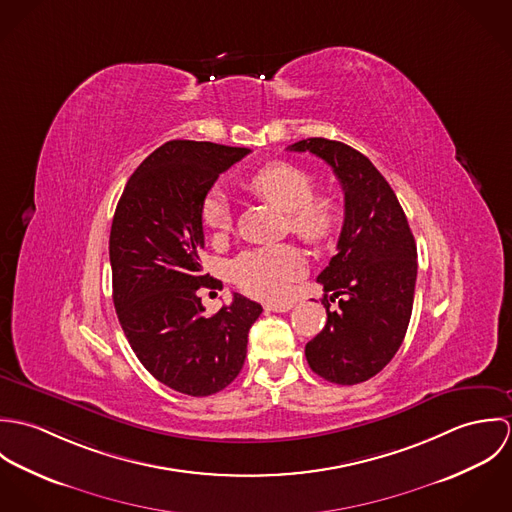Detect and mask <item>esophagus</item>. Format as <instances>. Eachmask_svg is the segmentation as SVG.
Instances as JSON below:
<instances>
[{
    "mask_svg": "<svg viewBox=\"0 0 512 512\" xmlns=\"http://www.w3.org/2000/svg\"><path fill=\"white\" fill-rule=\"evenodd\" d=\"M293 307V301H276V303H266L268 311H276V313H286Z\"/></svg>",
    "mask_w": 512,
    "mask_h": 512,
    "instance_id": "1",
    "label": "esophagus"
}]
</instances>
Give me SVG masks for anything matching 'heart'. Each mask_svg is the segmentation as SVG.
<instances>
[{"instance_id":"1","label":"heart","mask_w":512,"mask_h":512,"mask_svg":"<svg viewBox=\"0 0 512 512\" xmlns=\"http://www.w3.org/2000/svg\"><path fill=\"white\" fill-rule=\"evenodd\" d=\"M244 185L254 195L286 211L290 230L309 244L325 242L339 224L335 201L327 195H313V177L297 165L286 161L266 163L254 171ZM201 222L215 236L230 230V203L219 187L205 193L201 201ZM303 270L305 260L295 246L276 244L242 252L230 264V278L248 295L258 299H280Z\"/></svg>"}]
</instances>
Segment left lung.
Returning <instances> with one entry per match:
<instances>
[{"label":"left lung","mask_w":512,"mask_h":512,"mask_svg":"<svg viewBox=\"0 0 512 512\" xmlns=\"http://www.w3.org/2000/svg\"><path fill=\"white\" fill-rule=\"evenodd\" d=\"M288 149L321 157L345 193L337 254L317 276L327 323L305 345V357L321 378L359 384L388 365L404 341L418 276L414 234L392 187L361 151L325 138ZM335 298L340 309L329 312Z\"/></svg>","instance_id":"left-lung-1"}]
</instances>
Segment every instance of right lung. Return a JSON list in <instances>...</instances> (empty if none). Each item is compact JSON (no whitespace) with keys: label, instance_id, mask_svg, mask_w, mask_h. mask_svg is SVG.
<instances>
[{"label":"right lung","instance_id":"obj_1","mask_svg":"<svg viewBox=\"0 0 512 512\" xmlns=\"http://www.w3.org/2000/svg\"><path fill=\"white\" fill-rule=\"evenodd\" d=\"M248 147L171 140L128 179L110 230L114 307L140 363L165 386L211 396L242 370L248 331L262 305L234 293L207 317L201 201Z\"/></svg>","mask_w":512,"mask_h":512}]
</instances>
